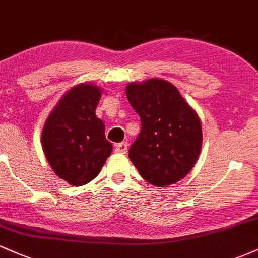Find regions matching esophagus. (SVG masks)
Wrapping results in <instances>:
<instances>
[{
  "label": "esophagus",
  "instance_id": "34e87169",
  "mask_svg": "<svg viewBox=\"0 0 258 258\" xmlns=\"http://www.w3.org/2000/svg\"><path fill=\"white\" fill-rule=\"evenodd\" d=\"M127 148H128V144H127V142H121V143L115 146V152L121 153V154H126L127 153Z\"/></svg>",
  "mask_w": 258,
  "mask_h": 258
}]
</instances>
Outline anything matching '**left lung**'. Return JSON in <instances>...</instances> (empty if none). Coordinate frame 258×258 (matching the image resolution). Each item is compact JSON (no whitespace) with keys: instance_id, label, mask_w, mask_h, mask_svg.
I'll return each instance as SVG.
<instances>
[{"instance_id":"1","label":"left lung","mask_w":258,"mask_h":258,"mask_svg":"<svg viewBox=\"0 0 258 258\" xmlns=\"http://www.w3.org/2000/svg\"><path fill=\"white\" fill-rule=\"evenodd\" d=\"M130 104L142 130L128 158L147 182L167 186L183 179L197 162L203 144L201 122L178 88L162 79L130 82Z\"/></svg>"}]
</instances>
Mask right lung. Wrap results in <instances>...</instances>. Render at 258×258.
Returning <instances> with one entry per match:
<instances>
[{
    "label": "right lung",
    "instance_id": "add662e5",
    "mask_svg": "<svg viewBox=\"0 0 258 258\" xmlns=\"http://www.w3.org/2000/svg\"><path fill=\"white\" fill-rule=\"evenodd\" d=\"M102 97L99 86L85 82L65 92L49 112L41 133V144L59 178L80 186L96 178L112 152L105 125L96 116Z\"/></svg>",
    "mask_w": 258,
    "mask_h": 258
}]
</instances>
